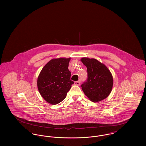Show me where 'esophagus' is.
<instances>
[{"label": "esophagus", "mask_w": 146, "mask_h": 146, "mask_svg": "<svg viewBox=\"0 0 146 146\" xmlns=\"http://www.w3.org/2000/svg\"><path fill=\"white\" fill-rule=\"evenodd\" d=\"M80 80H79V81H76V82H74V84H75V85H80Z\"/></svg>", "instance_id": "34e87169"}]
</instances>
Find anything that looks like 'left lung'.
Here are the masks:
<instances>
[{
	"mask_svg": "<svg viewBox=\"0 0 146 146\" xmlns=\"http://www.w3.org/2000/svg\"><path fill=\"white\" fill-rule=\"evenodd\" d=\"M81 61L87 67L88 79L81 86L91 101L97 102L108 97L111 92L113 79L106 66L95 58L82 57Z\"/></svg>",
	"mask_w": 146,
	"mask_h": 146,
	"instance_id": "left-lung-1",
	"label": "left lung"
}]
</instances>
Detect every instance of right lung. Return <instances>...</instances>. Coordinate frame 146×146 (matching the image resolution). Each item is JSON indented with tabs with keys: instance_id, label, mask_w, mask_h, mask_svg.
Wrapping results in <instances>:
<instances>
[{
	"instance_id": "1",
	"label": "right lung",
	"mask_w": 146,
	"mask_h": 146,
	"mask_svg": "<svg viewBox=\"0 0 146 146\" xmlns=\"http://www.w3.org/2000/svg\"><path fill=\"white\" fill-rule=\"evenodd\" d=\"M71 58L60 57L49 61L40 71L37 87L42 97L49 104H57L62 101L74 82L70 80L68 69Z\"/></svg>"
}]
</instances>
